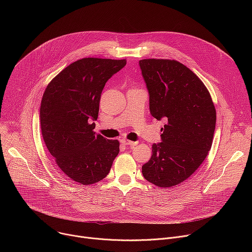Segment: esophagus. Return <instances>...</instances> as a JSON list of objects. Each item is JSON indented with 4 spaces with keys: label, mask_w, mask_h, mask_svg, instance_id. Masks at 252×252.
I'll use <instances>...</instances> for the list:
<instances>
[{
    "label": "esophagus",
    "mask_w": 252,
    "mask_h": 252,
    "mask_svg": "<svg viewBox=\"0 0 252 252\" xmlns=\"http://www.w3.org/2000/svg\"><path fill=\"white\" fill-rule=\"evenodd\" d=\"M122 142L124 143L125 146H135V145H137V141H131V140H128V139H122Z\"/></svg>",
    "instance_id": "1"
}]
</instances>
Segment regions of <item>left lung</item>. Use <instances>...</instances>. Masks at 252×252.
Returning <instances> with one entry per match:
<instances>
[{"label": "left lung", "mask_w": 252, "mask_h": 252, "mask_svg": "<svg viewBox=\"0 0 252 252\" xmlns=\"http://www.w3.org/2000/svg\"><path fill=\"white\" fill-rule=\"evenodd\" d=\"M139 66L150 94L151 114L158 121H166L161 142L153 145L152 158L141 167L142 175L157 187H175L207 157L217 112L204 84L182 63L145 59Z\"/></svg>", "instance_id": "8db88e82"}]
</instances>
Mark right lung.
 <instances>
[{
	"instance_id": "1",
	"label": "right lung",
	"mask_w": 252,
	"mask_h": 252,
	"mask_svg": "<svg viewBox=\"0 0 252 252\" xmlns=\"http://www.w3.org/2000/svg\"><path fill=\"white\" fill-rule=\"evenodd\" d=\"M126 60L84 58L64 67L48 85L40 119L46 147L64 176L89 186L109 174L120 142L95 133L94 121L105 83Z\"/></svg>"
}]
</instances>
